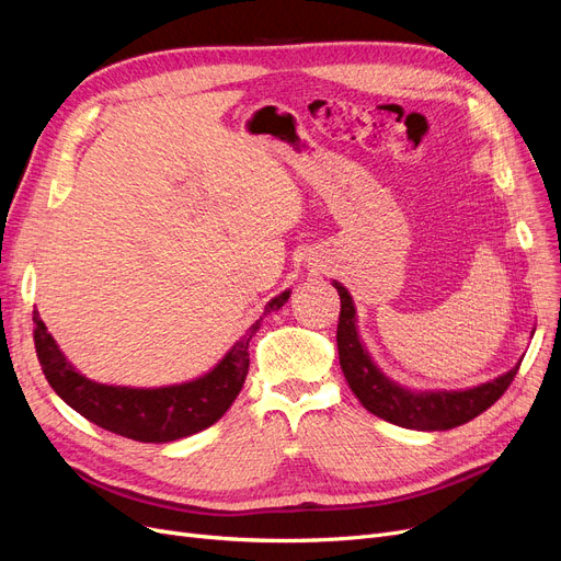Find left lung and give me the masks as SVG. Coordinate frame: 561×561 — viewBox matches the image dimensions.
I'll return each mask as SVG.
<instances>
[{
	"label": "left lung",
	"mask_w": 561,
	"mask_h": 561,
	"mask_svg": "<svg viewBox=\"0 0 561 561\" xmlns=\"http://www.w3.org/2000/svg\"><path fill=\"white\" fill-rule=\"evenodd\" d=\"M334 287L342 297L336 325L339 363H342L344 377L355 398L375 416L402 428L449 431L486 412L513 383L519 365L494 381L458 390V393H410V390L396 386L381 375L363 348L358 332H355V309L346 287L339 283H334Z\"/></svg>",
	"instance_id": "1"
}]
</instances>
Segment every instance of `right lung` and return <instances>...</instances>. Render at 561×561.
I'll use <instances>...</instances> for the list:
<instances>
[{
    "instance_id": "right-lung-1",
    "label": "right lung",
    "mask_w": 561,
    "mask_h": 561,
    "mask_svg": "<svg viewBox=\"0 0 561 561\" xmlns=\"http://www.w3.org/2000/svg\"><path fill=\"white\" fill-rule=\"evenodd\" d=\"M290 297L283 293L266 304V313L280 309ZM35 348L46 381L56 393L95 426L130 437L135 443H173L213 426L239 398L248 377V344L260 330V320L236 342L210 375L171 388H122L95 383L65 360L44 320L35 313Z\"/></svg>"
}]
</instances>
